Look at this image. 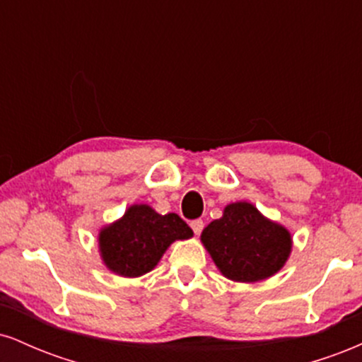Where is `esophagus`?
<instances>
[{
    "label": "esophagus",
    "instance_id": "obj_1",
    "mask_svg": "<svg viewBox=\"0 0 362 362\" xmlns=\"http://www.w3.org/2000/svg\"><path fill=\"white\" fill-rule=\"evenodd\" d=\"M190 228H192L195 235H199L202 231V228H204V221H202V219H194V221L190 223Z\"/></svg>",
    "mask_w": 362,
    "mask_h": 362
}]
</instances>
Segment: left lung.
I'll return each instance as SVG.
<instances>
[{
	"mask_svg": "<svg viewBox=\"0 0 362 362\" xmlns=\"http://www.w3.org/2000/svg\"><path fill=\"white\" fill-rule=\"evenodd\" d=\"M201 242L219 272L235 282L269 279L284 267L293 248L288 228L247 201L224 207L221 218L202 230Z\"/></svg>",
	"mask_w": 362,
	"mask_h": 362,
	"instance_id": "left-lung-1",
	"label": "left lung"
}]
</instances>
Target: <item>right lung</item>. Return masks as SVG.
Instances as JSON below:
<instances>
[{
    "instance_id": "1",
    "label": "right lung",
    "mask_w": 362,
    "mask_h": 362,
    "mask_svg": "<svg viewBox=\"0 0 362 362\" xmlns=\"http://www.w3.org/2000/svg\"><path fill=\"white\" fill-rule=\"evenodd\" d=\"M194 233L175 213L158 214L148 204H132L117 221L98 231L103 265L122 277H139L156 267L167 248Z\"/></svg>"
}]
</instances>
